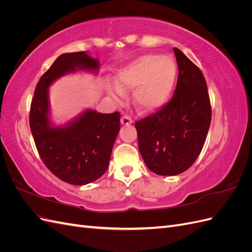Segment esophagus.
<instances>
[{
  "label": "esophagus",
  "mask_w": 252,
  "mask_h": 252,
  "mask_svg": "<svg viewBox=\"0 0 252 252\" xmlns=\"http://www.w3.org/2000/svg\"><path fill=\"white\" fill-rule=\"evenodd\" d=\"M132 123H133V121L127 116H124V117L121 118V124L122 125H130Z\"/></svg>",
  "instance_id": "34e87169"
}]
</instances>
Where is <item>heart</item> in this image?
Wrapping results in <instances>:
<instances>
[{"instance_id":"1","label":"heart","mask_w":252,"mask_h":252,"mask_svg":"<svg viewBox=\"0 0 252 252\" xmlns=\"http://www.w3.org/2000/svg\"><path fill=\"white\" fill-rule=\"evenodd\" d=\"M177 79V65L169 56L144 55L119 70L112 95L122 98L132 89L133 104L141 112L150 113L168 101Z\"/></svg>"}]
</instances>
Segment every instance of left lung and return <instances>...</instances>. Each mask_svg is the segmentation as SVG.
<instances>
[{
    "label": "left lung",
    "mask_w": 252,
    "mask_h": 252,
    "mask_svg": "<svg viewBox=\"0 0 252 252\" xmlns=\"http://www.w3.org/2000/svg\"><path fill=\"white\" fill-rule=\"evenodd\" d=\"M174 94L166 106L135 123L141 156L158 175L186 171L200 156L207 136L211 107L204 75L180 49Z\"/></svg>",
    "instance_id": "obj_1"
}]
</instances>
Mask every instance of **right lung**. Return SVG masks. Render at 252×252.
Masks as SVG:
<instances>
[{"label":"right lung","instance_id":"obj_1","mask_svg":"<svg viewBox=\"0 0 252 252\" xmlns=\"http://www.w3.org/2000/svg\"><path fill=\"white\" fill-rule=\"evenodd\" d=\"M100 61L87 51L63 53L37 83L29 124L39 155L47 168L68 184L86 185L106 172L120 131V113L85 109L65 124L51 119L49 87L64 75L97 74Z\"/></svg>","mask_w":252,"mask_h":252}]
</instances>
